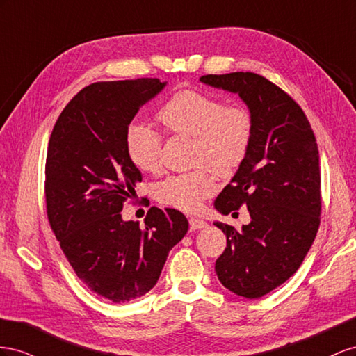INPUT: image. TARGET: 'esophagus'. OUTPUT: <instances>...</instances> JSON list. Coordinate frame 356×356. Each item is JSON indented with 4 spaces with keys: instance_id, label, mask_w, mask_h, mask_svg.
<instances>
[{
    "instance_id": "obj_1",
    "label": "esophagus",
    "mask_w": 356,
    "mask_h": 356,
    "mask_svg": "<svg viewBox=\"0 0 356 356\" xmlns=\"http://www.w3.org/2000/svg\"><path fill=\"white\" fill-rule=\"evenodd\" d=\"M189 227H191V231L201 229V228H206L207 227V222L200 219V218H191L189 219Z\"/></svg>"
}]
</instances>
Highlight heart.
<instances>
[{"instance_id":"obj_1","label":"heart","mask_w":356,"mask_h":356,"mask_svg":"<svg viewBox=\"0 0 356 356\" xmlns=\"http://www.w3.org/2000/svg\"><path fill=\"white\" fill-rule=\"evenodd\" d=\"M159 122L172 136L191 138V165L194 171L171 175L155 188L162 204L197 211L216 189L213 172L228 177L245 162L252 143L253 119L241 106L198 90H180L159 111ZM125 145L129 159L143 171L161 167L162 140L145 124L129 125Z\"/></svg>"}]
</instances>
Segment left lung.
<instances>
[{
	"label": "left lung",
	"instance_id": "left-lung-1",
	"mask_svg": "<svg viewBox=\"0 0 356 356\" xmlns=\"http://www.w3.org/2000/svg\"><path fill=\"white\" fill-rule=\"evenodd\" d=\"M202 83L245 101L253 136L245 162L215 201L228 215L246 206L250 222L227 236L216 274L231 292L259 298L298 270L319 228L321 171L316 138L301 107L285 90L255 73L207 74Z\"/></svg>",
	"mask_w": 356,
	"mask_h": 356
}]
</instances>
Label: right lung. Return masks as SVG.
I'll return each mask as SVG.
<instances>
[{"mask_svg":"<svg viewBox=\"0 0 356 356\" xmlns=\"http://www.w3.org/2000/svg\"><path fill=\"white\" fill-rule=\"evenodd\" d=\"M165 85L159 79L89 85L65 106L49 140L50 228L77 277L113 302L154 288L168 252L189 227L176 209L150 207L143 227L120 213L141 181L127 152L128 127Z\"/></svg>","mask_w":356,"mask_h":356,"instance_id":"1","label":"right lung"}]
</instances>
